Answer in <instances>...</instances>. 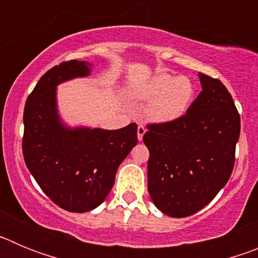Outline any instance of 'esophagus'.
Returning <instances> with one entry per match:
<instances>
[{
  "label": "esophagus",
  "instance_id": "esophagus-1",
  "mask_svg": "<svg viewBox=\"0 0 258 258\" xmlns=\"http://www.w3.org/2000/svg\"><path fill=\"white\" fill-rule=\"evenodd\" d=\"M146 131H147V129H146L145 125H143V124L138 125V131H137V134H138V140L142 141V138H143V136H145Z\"/></svg>",
  "mask_w": 258,
  "mask_h": 258
}]
</instances>
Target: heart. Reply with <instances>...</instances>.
Listing matches in <instances>:
<instances>
[{
	"label": "heart",
	"mask_w": 258,
	"mask_h": 258,
	"mask_svg": "<svg viewBox=\"0 0 258 258\" xmlns=\"http://www.w3.org/2000/svg\"><path fill=\"white\" fill-rule=\"evenodd\" d=\"M138 98L150 102L147 117L154 122H170L187 112L195 95V86L186 76L159 74L146 83Z\"/></svg>",
	"instance_id": "obj_1"
}]
</instances>
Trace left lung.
<instances>
[{
    "mask_svg": "<svg viewBox=\"0 0 258 258\" xmlns=\"http://www.w3.org/2000/svg\"><path fill=\"white\" fill-rule=\"evenodd\" d=\"M203 90L181 118L149 124V192L157 209L187 217L211 203L235 164L240 115L218 79L199 74Z\"/></svg>",
    "mask_w": 258,
    "mask_h": 258,
    "instance_id": "1",
    "label": "left lung"
}]
</instances>
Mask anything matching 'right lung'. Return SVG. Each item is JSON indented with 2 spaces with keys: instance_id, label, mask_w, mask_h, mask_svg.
<instances>
[{
  "instance_id": "1",
  "label": "right lung",
  "mask_w": 258,
  "mask_h": 258,
  "mask_svg": "<svg viewBox=\"0 0 258 258\" xmlns=\"http://www.w3.org/2000/svg\"><path fill=\"white\" fill-rule=\"evenodd\" d=\"M89 61L52 67L28 95L24 107L23 156L41 190L56 206L75 213L97 208L115 183L118 165L138 142L137 124L117 131L61 125L55 86L89 75Z\"/></svg>"
}]
</instances>
